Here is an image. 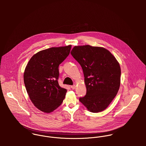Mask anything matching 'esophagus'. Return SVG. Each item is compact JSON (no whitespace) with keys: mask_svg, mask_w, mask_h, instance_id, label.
<instances>
[{"mask_svg":"<svg viewBox=\"0 0 146 146\" xmlns=\"http://www.w3.org/2000/svg\"><path fill=\"white\" fill-rule=\"evenodd\" d=\"M71 88L72 89H76V85H71Z\"/></svg>","mask_w":146,"mask_h":146,"instance_id":"obj_1","label":"esophagus"}]
</instances>
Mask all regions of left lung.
Segmentation results:
<instances>
[{"label":"left lung","instance_id":"8db88e82","mask_svg":"<svg viewBox=\"0 0 146 146\" xmlns=\"http://www.w3.org/2000/svg\"><path fill=\"white\" fill-rule=\"evenodd\" d=\"M71 54L83 71L86 94L79 101L90 112L103 111L119 91L121 76L119 63L108 50L101 46H75Z\"/></svg>","mask_w":146,"mask_h":146}]
</instances>
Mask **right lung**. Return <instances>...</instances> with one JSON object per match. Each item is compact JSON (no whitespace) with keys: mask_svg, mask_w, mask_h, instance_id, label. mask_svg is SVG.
<instances>
[{"mask_svg":"<svg viewBox=\"0 0 146 146\" xmlns=\"http://www.w3.org/2000/svg\"><path fill=\"white\" fill-rule=\"evenodd\" d=\"M71 45L52 47L36 53L27 63L24 84L30 100L44 113H50L62 103L67 89L59 85V65L70 54Z\"/></svg>","mask_w":146,"mask_h":146,"instance_id":"add662e5","label":"right lung"}]
</instances>
